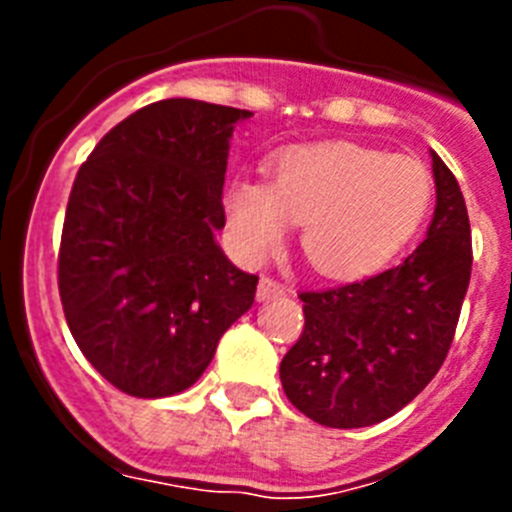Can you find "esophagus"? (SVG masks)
Listing matches in <instances>:
<instances>
[{
	"label": "esophagus",
	"instance_id": "obj_1",
	"mask_svg": "<svg viewBox=\"0 0 512 512\" xmlns=\"http://www.w3.org/2000/svg\"><path fill=\"white\" fill-rule=\"evenodd\" d=\"M284 295H287L284 284H279L277 279H271V277H261L259 289H256V297H259V302L277 300V297H284Z\"/></svg>",
	"mask_w": 512,
	"mask_h": 512
}]
</instances>
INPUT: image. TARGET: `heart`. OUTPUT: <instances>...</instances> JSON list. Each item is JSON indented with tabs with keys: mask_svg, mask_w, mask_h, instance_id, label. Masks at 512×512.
I'll return each mask as SVG.
<instances>
[{
	"mask_svg": "<svg viewBox=\"0 0 512 512\" xmlns=\"http://www.w3.org/2000/svg\"><path fill=\"white\" fill-rule=\"evenodd\" d=\"M433 179L418 158L356 143L284 151L269 187L233 179L225 192L230 241L259 264L302 225L305 259L328 277H361L395 259L431 210Z\"/></svg>",
	"mask_w": 512,
	"mask_h": 512,
	"instance_id": "obj_1",
	"label": "heart"
}]
</instances>
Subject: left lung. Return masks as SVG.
<instances>
[{
  "mask_svg": "<svg viewBox=\"0 0 512 512\" xmlns=\"http://www.w3.org/2000/svg\"><path fill=\"white\" fill-rule=\"evenodd\" d=\"M436 210L395 269L302 292L305 330L279 366L284 395L328 428L382 423L436 377L472 277V230L456 176L431 151Z\"/></svg>",
  "mask_w": 512,
  "mask_h": 512,
  "instance_id": "8db88e82",
  "label": "left lung"
}]
</instances>
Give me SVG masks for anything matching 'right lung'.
I'll use <instances>...</instances> for the list:
<instances>
[{"mask_svg": "<svg viewBox=\"0 0 512 512\" xmlns=\"http://www.w3.org/2000/svg\"><path fill=\"white\" fill-rule=\"evenodd\" d=\"M251 115L161 99L115 125L81 164L58 253V292L89 364L133 397L184 392L259 277L217 246L235 125Z\"/></svg>", "mask_w": 512, "mask_h": 512, "instance_id": "add662e5", "label": "right lung"}]
</instances>
